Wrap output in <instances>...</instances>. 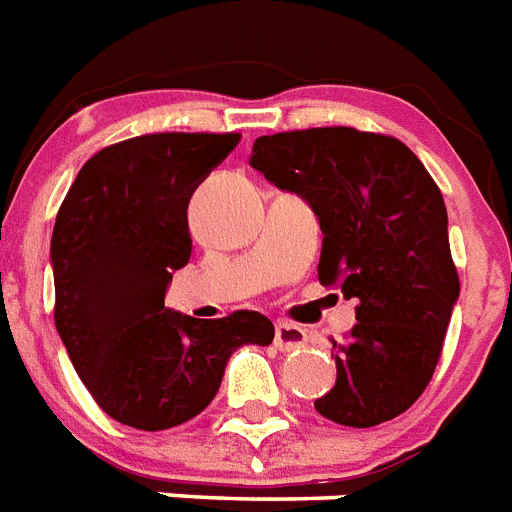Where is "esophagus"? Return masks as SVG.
<instances>
[{
  "label": "esophagus",
  "mask_w": 512,
  "mask_h": 512,
  "mask_svg": "<svg viewBox=\"0 0 512 512\" xmlns=\"http://www.w3.org/2000/svg\"><path fill=\"white\" fill-rule=\"evenodd\" d=\"M306 343H309V333L301 325H293V322H277L275 325V346L280 351L304 349Z\"/></svg>",
  "instance_id": "esophagus-1"
}]
</instances>
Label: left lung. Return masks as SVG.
<instances>
[{"label": "left lung", "instance_id": "8db88e82", "mask_svg": "<svg viewBox=\"0 0 512 512\" xmlns=\"http://www.w3.org/2000/svg\"><path fill=\"white\" fill-rule=\"evenodd\" d=\"M251 153L269 182L309 200L325 235L320 282L357 301V325L333 341L335 386L314 407L351 428L394 420L431 383L460 296L441 190L404 142L351 126L259 137Z\"/></svg>", "mask_w": 512, "mask_h": 512}]
</instances>
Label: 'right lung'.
Returning <instances> with one entry per match:
<instances>
[{"instance_id": "add662e5", "label": "right lung", "mask_w": 512, "mask_h": 512, "mask_svg": "<svg viewBox=\"0 0 512 512\" xmlns=\"http://www.w3.org/2000/svg\"><path fill=\"white\" fill-rule=\"evenodd\" d=\"M240 134L161 132L94 153L52 230L55 327L92 399L113 420L166 431L206 410L227 359L269 346L259 312L195 320L163 306L190 261L187 203Z\"/></svg>"}]
</instances>
